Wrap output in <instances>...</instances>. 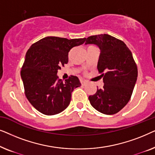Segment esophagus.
I'll return each mask as SVG.
<instances>
[{"label": "esophagus", "mask_w": 155, "mask_h": 155, "mask_svg": "<svg viewBox=\"0 0 155 155\" xmlns=\"http://www.w3.org/2000/svg\"><path fill=\"white\" fill-rule=\"evenodd\" d=\"M80 82H81V84L82 85H85V84L87 83V82L86 81V80H80Z\"/></svg>", "instance_id": "1"}]
</instances>
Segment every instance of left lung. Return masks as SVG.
<instances>
[{"mask_svg": "<svg viewBox=\"0 0 155 155\" xmlns=\"http://www.w3.org/2000/svg\"><path fill=\"white\" fill-rule=\"evenodd\" d=\"M85 44L100 48L97 69L103 78V88L89 96L91 105L107 115L118 113L130 100L137 78V68L126 44L111 35H98L85 38Z\"/></svg>", "mask_w": 155, "mask_h": 155, "instance_id": "obj_1", "label": "left lung"}]
</instances>
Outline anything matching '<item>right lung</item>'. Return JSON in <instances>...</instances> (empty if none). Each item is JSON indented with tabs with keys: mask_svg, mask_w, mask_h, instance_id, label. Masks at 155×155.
<instances>
[{
	"mask_svg": "<svg viewBox=\"0 0 155 155\" xmlns=\"http://www.w3.org/2000/svg\"><path fill=\"white\" fill-rule=\"evenodd\" d=\"M84 41L85 38L47 37L34 43L27 50L20 72L25 94L41 114L55 115L68 107L72 92L81 84L74 75L63 82L57 73L68 62L70 51Z\"/></svg>",
	"mask_w": 155,
	"mask_h": 155,
	"instance_id": "add662e5",
	"label": "right lung"
}]
</instances>
